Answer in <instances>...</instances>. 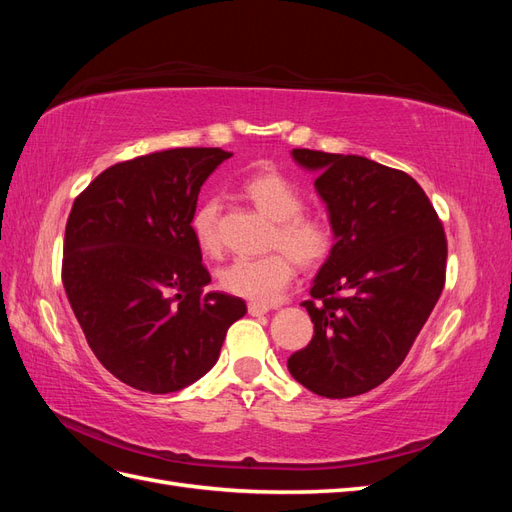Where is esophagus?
<instances>
[{"mask_svg":"<svg viewBox=\"0 0 512 512\" xmlns=\"http://www.w3.org/2000/svg\"><path fill=\"white\" fill-rule=\"evenodd\" d=\"M247 312L252 316H265L269 312V305H262V303H250L247 305Z\"/></svg>","mask_w":512,"mask_h":512,"instance_id":"34e87169","label":"esophagus"}]
</instances>
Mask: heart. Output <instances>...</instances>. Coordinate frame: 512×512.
<instances>
[{
	"label": "heart",
	"instance_id": "b5f03b06",
	"mask_svg": "<svg viewBox=\"0 0 512 512\" xmlns=\"http://www.w3.org/2000/svg\"><path fill=\"white\" fill-rule=\"evenodd\" d=\"M241 194L267 215L273 226L271 245H280L303 267H314L329 256L333 247L331 226L312 215H303V196L297 185L275 170H262L241 183ZM218 200H205L192 215V232L200 250L215 254L218 237ZM288 253V254H289ZM287 254V255H288ZM285 252L260 258H237L220 271L226 292L254 303H271L292 282L294 267Z\"/></svg>",
	"mask_w": 512,
	"mask_h": 512
}]
</instances>
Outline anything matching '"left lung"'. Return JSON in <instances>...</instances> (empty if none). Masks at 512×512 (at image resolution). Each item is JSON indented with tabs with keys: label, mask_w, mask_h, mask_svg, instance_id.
Segmentation results:
<instances>
[{
	"label": "left lung",
	"mask_w": 512,
	"mask_h": 512,
	"mask_svg": "<svg viewBox=\"0 0 512 512\" xmlns=\"http://www.w3.org/2000/svg\"><path fill=\"white\" fill-rule=\"evenodd\" d=\"M316 173L333 247L305 301L314 322L307 348L288 359L305 389L344 399L376 389L404 363L436 307L446 273V237L410 175L363 156L292 149Z\"/></svg>",
	"instance_id": "8db88e82"
}]
</instances>
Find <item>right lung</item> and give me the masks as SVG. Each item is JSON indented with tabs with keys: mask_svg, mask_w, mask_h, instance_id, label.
Listing matches in <instances>:
<instances>
[{
	"mask_svg": "<svg viewBox=\"0 0 512 512\" xmlns=\"http://www.w3.org/2000/svg\"><path fill=\"white\" fill-rule=\"evenodd\" d=\"M232 153L168 149L106 168L74 200L61 280L89 348L132 389L164 395L218 363L247 305L211 282L192 232L198 192Z\"/></svg>",
	"mask_w": 512,
	"mask_h": 512,
	"instance_id": "1",
	"label": "right lung"
}]
</instances>
